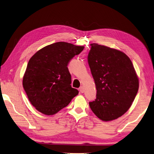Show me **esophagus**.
I'll list each match as a JSON object with an SVG mask.
<instances>
[{
	"label": "esophagus",
	"mask_w": 154,
	"mask_h": 154,
	"mask_svg": "<svg viewBox=\"0 0 154 154\" xmlns=\"http://www.w3.org/2000/svg\"><path fill=\"white\" fill-rule=\"evenodd\" d=\"M79 91H80V92H81V93H83V92H84V87H82V86L80 87V88H79Z\"/></svg>",
	"instance_id": "1"
}]
</instances>
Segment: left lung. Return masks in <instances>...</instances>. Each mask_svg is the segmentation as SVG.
<instances>
[{
  "instance_id": "8db88e82",
  "label": "left lung",
  "mask_w": 154,
  "mask_h": 154,
  "mask_svg": "<svg viewBox=\"0 0 154 154\" xmlns=\"http://www.w3.org/2000/svg\"><path fill=\"white\" fill-rule=\"evenodd\" d=\"M91 46L88 59L97 94L89 106L97 118L110 122L130 108L138 90V78L125 53L97 43Z\"/></svg>"
}]
</instances>
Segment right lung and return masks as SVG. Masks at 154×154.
I'll list each match as a JSON object with an SVG mask.
<instances>
[{"label":"right lung","mask_w":154,"mask_h":154,"mask_svg":"<svg viewBox=\"0 0 154 154\" xmlns=\"http://www.w3.org/2000/svg\"><path fill=\"white\" fill-rule=\"evenodd\" d=\"M84 48L57 42L38 51L29 60L23 85L31 104L40 112L53 115L67 106L79 91L70 85L67 65Z\"/></svg>","instance_id":"add662e5"}]
</instances>
